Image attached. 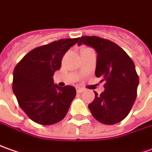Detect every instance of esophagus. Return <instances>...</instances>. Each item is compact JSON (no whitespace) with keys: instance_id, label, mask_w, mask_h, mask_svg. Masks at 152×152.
Wrapping results in <instances>:
<instances>
[{"instance_id":"obj_1","label":"esophagus","mask_w":152,"mask_h":152,"mask_svg":"<svg viewBox=\"0 0 152 152\" xmlns=\"http://www.w3.org/2000/svg\"><path fill=\"white\" fill-rule=\"evenodd\" d=\"M76 91H77L78 93H82V92L84 91V90L82 89V88H80V87H78V88H76Z\"/></svg>"}]
</instances>
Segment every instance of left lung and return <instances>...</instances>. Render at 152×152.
<instances>
[{"instance_id":"obj_1","label":"left lung","mask_w":152,"mask_h":152,"mask_svg":"<svg viewBox=\"0 0 152 152\" xmlns=\"http://www.w3.org/2000/svg\"><path fill=\"white\" fill-rule=\"evenodd\" d=\"M78 46L92 47L97 53L96 76L106 80L105 91L95 92L88 105L95 119L106 125H114L125 119L137 98L139 77L133 61L118 45L98 37H81Z\"/></svg>"}]
</instances>
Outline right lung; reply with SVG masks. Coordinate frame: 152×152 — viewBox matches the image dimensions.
Segmentation results:
<instances>
[{
	"mask_svg": "<svg viewBox=\"0 0 152 152\" xmlns=\"http://www.w3.org/2000/svg\"><path fill=\"white\" fill-rule=\"evenodd\" d=\"M78 41L62 39L37 47L15 66L12 90L20 107L33 121L52 125L67 114L76 88L54 84L52 76L61 68L63 56Z\"/></svg>",
	"mask_w": 152,
	"mask_h": 152,
	"instance_id": "right-lung-1",
	"label": "right lung"
}]
</instances>
